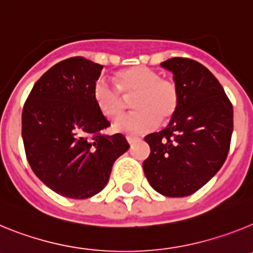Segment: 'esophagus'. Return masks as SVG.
Instances as JSON below:
<instances>
[{"instance_id":"obj_1","label":"esophagus","mask_w":253,"mask_h":253,"mask_svg":"<svg viewBox=\"0 0 253 253\" xmlns=\"http://www.w3.org/2000/svg\"><path fill=\"white\" fill-rule=\"evenodd\" d=\"M126 140H128V143L131 146V144H134V143L137 142V140H139V138L133 137V135H128V137H126Z\"/></svg>"}]
</instances>
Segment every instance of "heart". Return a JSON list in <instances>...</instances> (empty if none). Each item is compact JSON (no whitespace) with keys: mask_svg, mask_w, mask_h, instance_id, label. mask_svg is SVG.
<instances>
[{"mask_svg":"<svg viewBox=\"0 0 253 253\" xmlns=\"http://www.w3.org/2000/svg\"><path fill=\"white\" fill-rule=\"evenodd\" d=\"M115 86L99 78L93 84L92 96L100 113L107 119H115L123 113L125 99H131L134 113L120 116L114 129L128 135H142L154 130L160 120L167 122L177 113L180 90L175 81L144 66L131 67L116 75ZM122 93L120 94V92Z\"/></svg>","mask_w":253,"mask_h":253,"instance_id":"heart-1","label":"heart"}]
</instances>
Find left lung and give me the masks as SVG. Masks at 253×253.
Masks as SVG:
<instances>
[{"label": "left lung", "instance_id": "obj_1", "mask_svg": "<svg viewBox=\"0 0 253 253\" xmlns=\"http://www.w3.org/2000/svg\"><path fill=\"white\" fill-rule=\"evenodd\" d=\"M161 66L173 73L180 105L169 124L144 139L151 154L143 169L157 193L189 196L223 166L231 146L233 106L207 67L189 58H171Z\"/></svg>", "mask_w": 253, "mask_h": 253}]
</instances>
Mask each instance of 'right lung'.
I'll return each instance as SVG.
<instances>
[{"label": "right lung", "instance_id": "right-lung-1", "mask_svg": "<svg viewBox=\"0 0 253 253\" xmlns=\"http://www.w3.org/2000/svg\"><path fill=\"white\" fill-rule=\"evenodd\" d=\"M104 66L84 57L64 59L34 84L22 109V140L28 162L49 189L87 199L106 186L116 158L129 149L93 101Z\"/></svg>", "mask_w": 253, "mask_h": 253}]
</instances>
